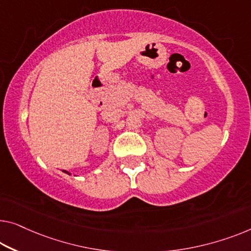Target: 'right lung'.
I'll return each mask as SVG.
<instances>
[{"label": "right lung", "instance_id": "add662e5", "mask_svg": "<svg viewBox=\"0 0 251 251\" xmlns=\"http://www.w3.org/2000/svg\"><path fill=\"white\" fill-rule=\"evenodd\" d=\"M63 173H65V174H67V175H71L69 171H66V170H63Z\"/></svg>", "mask_w": 251, "mask_h": 251}]
</instances>
